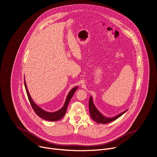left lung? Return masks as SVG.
I'll return each mask as SVG.
<instances>
[{"mask_svg":"<svg viewBox=\"0 0 157 157\" xmlns=\"http://www.w3.org/2000/svg\"><path fill=\"white\" fill-rule=\"evenodd\" d=\"M89 114H90V116L94 122H97L98 124H107L116 120L117 118H119L122 115H123L126 111H127V110H126L122 112V113H121V114H119L118 115L114 116V117H107L103 114H102L98 110V109L94 104L93 99L91 96L90 97V98H89Z\"/></svg>","mask_w":157,"mask_h":157,"instance_id":"left-lung-1","label":"left lung"}]
</instances>
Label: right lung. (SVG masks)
Here are the masks:
<instances>
[{
	"mask_svg": "<svg viewBox=\"0 0 157 157\" xmlns=\"http://www.w3.org/2000/svg\"><path fill=\"white\" fill-rule=\"evenodd\" d=\"M24 85H25V87L26 89V92L27 94L29 100L30 101V103L33 109L35 111V113H36V114H37V116H38L41 118L46 120V121H57L60 120L63 117H64V116L66 114V111L67 107H68V104H69L71 99L72 98L74 93L77 90V89L78 87V86L75 87L70 91L68 96H67V97H66L64 104L62 107V108H61L59 110H58L56 112H54V113H49V112L45 111L44 110L42 109L41 107L38 106L33 102V101L32 100V99L29 93L25 81H24Z\"/></svg>",
	"mask_w": 157,
	"mask_h": 157,
	"instance_id": "add662e5",
	"label": "right lung"
}]
</instances>
